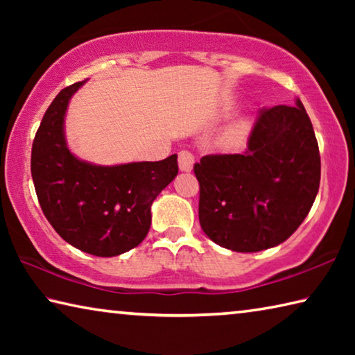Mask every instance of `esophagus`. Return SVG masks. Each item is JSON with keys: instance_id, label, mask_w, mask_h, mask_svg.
I'll return each instance as SVG.
<instances>
[{"instance_id": "1", "label": "esophagus", "mask_w": 355, "mask_h": 355, "mask_svg": "<svg viewBox=\"0 0 355 355\" xmlns=\"http://www.w3.org/2000/svg\"><path fill=\"white\" fill-rule=\"evenodd\" d=\"M178 167L182 172H191L194 167V155L188 150H182L178 153Z\"/></svg>"}]
</instances>
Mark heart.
Masks as SVG:
<instances>
[{
	"instance_id": "1",
	"label": "heart",
	"mask_w": 355,
	"mask_h": 355,
	"mask_svg": "<svg viewBox=\"0 0 355 355\" xmlns=\"http://www.w3.org/2000/svg\"><path fill=\"white\" fill-rule=\"evenodd\" d=\"M243 130H244L243 125H238V127H236L235 130H233V136H239V135L243 133Z\"/></svg>"
}]
</instances>
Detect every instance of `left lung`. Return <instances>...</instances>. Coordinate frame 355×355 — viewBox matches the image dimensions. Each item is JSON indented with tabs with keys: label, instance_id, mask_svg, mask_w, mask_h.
Here are the masks:
<instances>
[{
	"label": "left lung",
	"instance_id": "1",
	"mask_svg": "<svg viewBox=\"0 0 355 355\" xmlns=\"http://www.w3.org/2000/svg\"><path fill=\"white\" fill-rule=\"evenodd\" d=\"M199 220L220 248L260 252L286 241L307 218L321 178L316 136L302 101L263 110L244 153L194 166Z\"/></svg>",
	"mask_w": 355,
	"mask_h": 355
}]
</instances>
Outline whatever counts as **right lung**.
<instances>
[{
  "mask_svg": "<svg viewBox=\"0 0 355 355\" xmlns=\"http://www.w3.org/2000/svg\"><path fill=\"white\" fill-rule=\"evenodd\" d=\"M84 83L62 89L42 119L33 142V182L59 236L86 254L116 257L147 236L152 203L178 173L177 155L116 166L75 156L65 139V114Z\"/></svg>",
  "mask_w": 355,
  "mask_h": 355,
  "instance_id": "1",
  "label": "right lung"
}]
</instances>
